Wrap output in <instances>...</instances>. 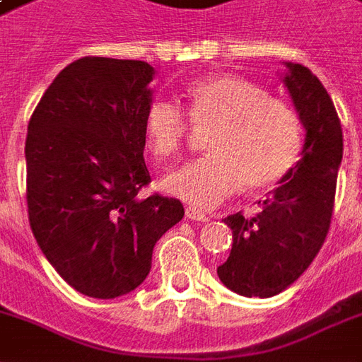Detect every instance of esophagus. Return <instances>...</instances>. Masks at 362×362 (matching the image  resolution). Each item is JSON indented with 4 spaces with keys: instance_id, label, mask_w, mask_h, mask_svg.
Masks as SVG:
<instances>
[{
    "instance_id": "obj_1",
    "label": "esophagus",
    "mask_w": 362,
    "mask_h": 362,
    "mask_svg": "<svg viewBox=\"0 0 362 362\" xmlns=\"http://www.w3.org/2000/svg\"><path fill=\"white\" fill-rule=\"evenodd\" d=\"M186 217L192 221H202V223H205V221H209V215H205V213H202L199 209H196V207H186Z\"/></svg>"
}]
</instances>
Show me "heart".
<instances>
[{
	"mask_svg": "<svg viewBox=\"0 0 362 362\" xmlns=\"http://www.w3.org/2000/svg\"><path fill=\"white\" fill-rule=\"evenodd\" d=\"M196 129L209 155L166 174L163 188L196 209H213L246 184L248 192L277 186L293 173L304 143L303 122L291 104L272 98L264 87L238 75H217L194 83L186 93V114L158 98L145 114V139L158 160L180 155Z\"/></svg>",
	"mask_w": 362,
	"mask_h": 362,
	"instance_id": "b5f03b06",
	"label": "heart"
}]
</instances>
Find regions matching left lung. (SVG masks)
I'll return each mask as SVG.
<instances>
[{
	"label": "left lung",
	"instance_id": "1",
	"mask_svg": "<svg viewBox=\"0 0 362 362\" xmlns=\"http://www.w3.org/2000/svg\"><path fill=\"white\" fill-rule=\"evenodd\" d=\"M283 83L300 116L303 158L293 173L258 202V213L228 215L230 256L217 275L243 296L279 295L310 266L326 240L343 158L341 122L324 85L308 67L285 64Z\"/></svg>",
	"mask_w": 362,
	"mask_h": 362
}]
</instances>
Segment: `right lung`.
Masks as SVG:
<instances>
[{"label":"right lung","instance_id":"1","mask_svg":"<svg viewBox=\"0 0 362 362\" xmlns=\"http://www.w3.org/2000/svg\"><path fill=\"white\" fill-rule=\"evenodd\" d=\"M155 69L139 59H75L28 122V221L54 269L81 295L116 298L149 275L153 248L184 217L174 197L137 196Z\"/></svg>","mask_w":362,"mask_h":362}]
</instances>
